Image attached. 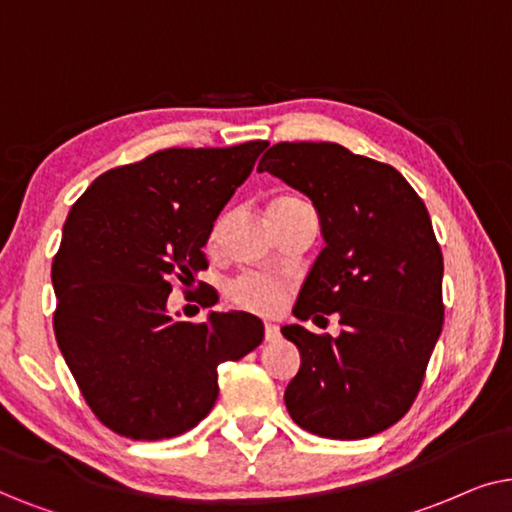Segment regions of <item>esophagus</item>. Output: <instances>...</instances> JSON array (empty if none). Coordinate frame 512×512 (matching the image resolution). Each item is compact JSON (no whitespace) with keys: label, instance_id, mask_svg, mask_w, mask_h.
I'll use <instances>...</instances> for the list:
<instances>
[{"label":"esophagus","instance_id":"esophagus-1","mask_svg":"<svg viewBox=\"0 0 512 512\" xmlns=\"http://www.w3.org/2000/svg\"><path fill=\"white\" fill-rule=\"evenodd\" d=\"M264 339L267 342H278L281 339V327L274 323H264Z\"/></svg>","mask_w":512,"mask_h":512}]
</instances>
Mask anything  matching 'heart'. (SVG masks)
I'll return each instance as SVG.
<instances>
[{
  "label": "heart",
  "mask_w": 512,
  "mask_h": 512,
  "mask_svg": "<svg viewBox=\"0 0 512 512\" xmlns=\"http://www.w3.org/2000/svg\"><path fill=\"white\" fill-rule=\"evenodd\" d=\"M297 203H304V201L295 199V196H278L276 201H271L269 210L297 206ZM222 224H224V217H220V220L213 224V231H210V238H208L210 245H215L217 236H220L222 231ZM285 292L288 290H285V285L281 281L262 276V274H243L234 278L227 288L229 299L238 306V309L262 313V316H269V313H276L281 309L285 302Z\"/></svg>",
  "instance_id": "1"
}]
</instances>
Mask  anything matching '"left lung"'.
<instances>
[{
    "instance_id": "left-lung-1",
    "label": "left lung",
    "mask_w": 512,
    "mask_h": 512,
    "mask_svg": "<svg viewBox=\"0 0 512 512\" xmlns=\"http://www.w3.org/2000/svg\"><path fill=\"white\" fill-rule=\"evenodd\" d=\"M260 173L309 196L320 250L295 304L299 320L339 313L342 335L285 325L302 365L285 407L304 431L360 440L410 412L442 332V250L424 201L388 163L335 142H278Z\"/></svg>"
}]
</instances>
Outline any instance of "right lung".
Returning a JSON list of instances; mask_svg holds the SVG:
<instances>
[{
	"instance_id": "obj_1",
	"label": "right lung",
	"mask_w": 512,
	"mask_h": 512,
	"mask_svg": "<svg viewBox=\"0 0 512 512\" xmlns=\"http://www.w3.org/2000/svg\"><path fill=\"white\" fill-rule=\"evenodd\" d=\"M267 145L159 149L95 177L67 215L51 267L53 332L109 431L131 440L187 433L213 410L217 367L262 344L252 313L173 320L168 295L175 285L189 292L208 269L213 222ZM203 304H215L210 288Z\"/></svg>"
}]
</instances>
